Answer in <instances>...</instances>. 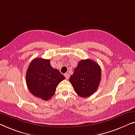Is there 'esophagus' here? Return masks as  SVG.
Here are the masks:
<instances>
[{
  "mask_svg": "<svg viewBox=\"0 0 135 135\" xmlns=\"http://www.w3.org/2000/svg\"><path fill=\"white\" fill-rule=\"evenodd\" d=\"M64 76H65V77L67 79H68V78H69V74H68V73H65L64 74Z\"/></svg>",
  "mask_w": 135,
  "mask_h": 135,
  "instance_id": "1",
  "label": "esophagus"
}]
</instances>
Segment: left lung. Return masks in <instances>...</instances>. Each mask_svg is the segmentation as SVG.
<instances>
[{
    "label": "left lung",
    "mask_w": 135,
    "mask_h": 135,
    "mask_svg": "<svg viewBox=\"0 0 135 135\" xmlns=\"http://www.w3.org/2000/svg\"><path fill=\"white\" fill-rule=\"evenodd\" d=\"M101 79V69L91 59L80 61L69 81L74 91L82 98H87L97 91Z\"/></svg>",
    "instance_id": "1"
}]
</instances>
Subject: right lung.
<instances>
[{
    "label": "right lung",
    "mask_w": 135,
    "mask_h": 135,
    "mask_svg": "<svg viewBox=\"0 0 135 135\" xmlns=\"http://www.w3.org/2000/svg\"><path fill=\"white\" fill-rule=\"evenodd\" d=\"M65 76L51 66L50 59L35 58L30 64L26 73L29 91L36 97L44 100L51 99L56 87Z\"/></svg>",
    "instance_id": "obj_1"
}]
</instances>
